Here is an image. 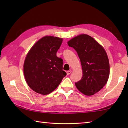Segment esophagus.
<instances>
[{"label":"esophagus","mask_w":128,"mask_h":128,"mask_svg":"<svg viewBox=\"0 0 128 128\" xmlns=\"http://www.w3.org/2000/svg\"><path fill=\"white\" fill-rule=\"evenodd\" d=\"M70 73H71V72H70V71H67L66 72V75H69L70 74Z\"/></svg>","instance_id":"obj_1"}]
</instances>
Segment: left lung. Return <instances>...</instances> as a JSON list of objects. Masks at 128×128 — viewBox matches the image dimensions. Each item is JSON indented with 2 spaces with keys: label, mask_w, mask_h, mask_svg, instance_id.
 I'll return each instance as SVG.
<instances>
[{
  "label": "left lung",
  "mask_w": 128,
  "mask_h": 128,
  "mask_svg": "<svg viewBox=\"0 0 128 128\" xmlns=\"http://www.w3.org/2000/svg\"><path fill=\"white\" fill-rule=\"evenodd\" d=\"M79 57L82 77L75 83L78 90L86 96L100 91L107 82L110 76V62L107 53L94 38L81 34L68 42Z\"/></svg>",
  "instance_id": "8db88e82"
}]
</instances>
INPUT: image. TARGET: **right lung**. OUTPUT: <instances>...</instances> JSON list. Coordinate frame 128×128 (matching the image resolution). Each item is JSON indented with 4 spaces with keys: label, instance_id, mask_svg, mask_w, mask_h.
Returning a JSON list of instances; mask_svg holds the SVG:
<instances>
[{
    "label": "right lung",
    "instance_id": "1",
    "mask_svg": "<svg viewBox=\"0 0 128 128\" xmlns=\"http://www.w3.org/2000/svg\"><path fill=\"white\" fill-rule=\"evenodd\" d=\"M62 42V38L46 36L35 43L27 54L24 76L30 88L38 94L51 93L66 75L62 70V59L56 54Z\"/></svg>",
    "mask_w": 128,
    "mask_h": 128
}]
</instances>
